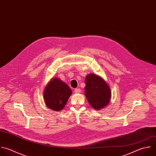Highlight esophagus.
Masks as SVG:
<instances>
[{"instance_id":"34e87169","label":"esophagus","mask_w":156,"mask_h":156,"mask_svg":"<svg viewBox=\"0 0 156 156\" xmlns=\"http://www.w3.org/2000/svg\"><path fill=\"white\" fill-rule=\"evenodd\" d=\"M74 92L75 94H79V93L81 92V89H75L74 90Z\"/></svg>"}]
</instances>
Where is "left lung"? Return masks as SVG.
Returning <instances> with one entry per match:
<instances>
[{"label": "left lung", "instance_id": "8db88e82", "mask_svg": "<svg viewBox=\"0 0 156 156\" xmlns=\"http://www.w3.org/2000/svg\"><path fill=\"white\" fill-rule=\"evenodd\" d=\"M85 84V95L94 109L100 110L108 105L111 98V91L102 77L95 73H89L86 76Z\"/></svg>", "mask_w": 156, "mask_h": 156}]
</instances>
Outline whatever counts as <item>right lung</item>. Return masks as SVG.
<instances>
[{
    "label": "right lung",
    "mask_w": 156,
    "mask_h": 156,
    "mask_svg": "<svg viewBox=\"0 0 156 156\" xmlns=\"http://www.w3.org/2000/svg\"><path fill=\"white\" fill-rule=\"evenodd\" d=\"M72 91L69 86L58 77H54L47 83L44 91V100L46 106L53 111H60L65 107Z\"/></svg>",
    "instance_id": "right-lung-1"
}]
</instances>
